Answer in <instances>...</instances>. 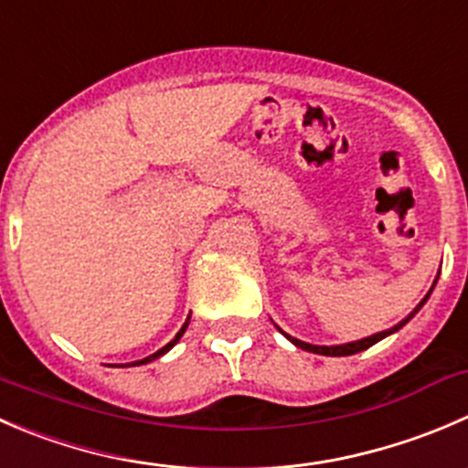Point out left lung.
I'll return each mask as SVG.
<instances>
[{
    "mask_svg": "<svg viewBox=\"0 0 468 468\" xmlns=\"http://www.w3.org/2000/svg\"><path fill=\"white\" fill-rule=\"evenodd\" d=\"M430 297V294H428ZM425 297V299H428ZM425 299L423 302L419 303V306H416V311H419L420 306H423L425 303ZM414 311V313H416ZM414 313H411V315H414ZM411 315L407 317V320H402L400 324H396L393 326V329H388V331H382V334H375V335H368V338H364V340H356V343H347V345H334V347H322V345H308V343H302V340H297V338H290L288 334V338L292 340L294 345H297V347H302V349H306V352H315V355H324V356H347V355H356V352H364V349H368L370 345H375L378 343V340H382V338H387L388 334H393V331H398L400 329V326H405L407 322L411 320Z\"/></svg>",
    "mask_w": 468,
    "mask_h": 468,
    "instance_id": "obj_1",
    "label": "left lung"
}]
</instances>
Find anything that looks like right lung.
Returning a JSON list of instances; mask_svg holds the SVG:
<instances>
[{
  "mask_svg": "<svg viewBox=\"0 0 468 468\" xmlns=\"http://www.w3.org/2000/svg\"><path fill=\"white\" fill-rule=\"evenodd\" d=\"M185 329H187V322H185V324H183V329H180V331H178V334H176V338H174V340H171V343H169V345H165V347H162V349H157L155 355L146 356V359L137 361V364H133V366H142V364H148V361H155V359H157V356H162V355H165V352H169V349H171V347H174V345H176V343H178V340H180V335H183V334H185Z\"/></svg>",
  "mask_w": 468,
  "mask_h": 468,
  "instance_id": "obj_1",
  "label": "right lung"
}]
</instances>
